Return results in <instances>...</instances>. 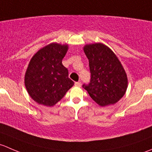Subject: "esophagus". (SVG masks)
Returning <instances> with one entry per match:
<instances>
[{
    "label": "esophagus",
    "instance_id": "34e87169",
    "mask_svg": "<svg viewBox=\"0 0 152 152\" xmlns=\"http://www.w3.org/2000/svg\"><path fill=\"white\" fill-rule=\"evenodd\" d=\"M82 85V83H81V82H75V85L76 86H81Z\"/></svg>",
    "mask_w": 152,
    "mask_h": 152
}]
</instances>
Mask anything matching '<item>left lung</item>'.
<instances>
[{
    "label": "left lung",
    "instance_id": "left-lung-1",
    "mask_svg": "<svg viewBox=\"0 0 152 152\" xmlns=\"http://www.w3.org/2000/svg\"><path fill=\"white\" fill-rule=\"evenodd\" d=\"M84 51L89 60L90 80L82 87L98 104H114L123 97L128 85L120 61L111 49L102 43L85 45Z\"/></svg>",
    "mask_w": 152,
    "mask_h": 152
}]
</instances>
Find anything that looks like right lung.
<instances>
[{
	"label": "right lung",
	"mask_w": 152,
	"mask_h": 152,
	"mask_svg": "<svg viewBox=\"0 0 152 152\" xmlns=\"http://www.w3.org/2000/svg\"><path fill=\"white\" fill-rule=\"evenodd\" d=\"M67 48V45L49 44L31 59L25 75V85L37 103L53 106L74 85L62 62Z\"/></svg>",
	"instance_id": "obj_1"
}]
</instances>
